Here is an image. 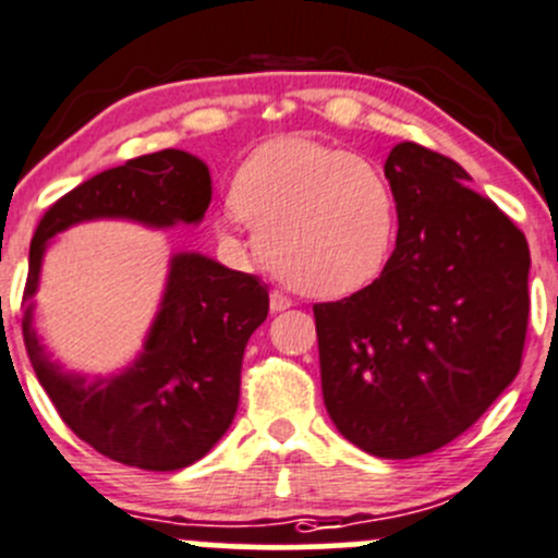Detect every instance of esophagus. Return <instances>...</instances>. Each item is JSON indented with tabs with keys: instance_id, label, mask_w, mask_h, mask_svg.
Wrapping results in <instances>:
<instances>
[{
	"instance_id": "34e87169",
	"label": "esophagus",
	"mask_w": 558,
	"mask_h": 558,
	"mask_svg": "<svg viewBox=\"0 0 558 558\" xmlns=\"http://www.w3.org/2000/svg\"><path fill=\"white\" fill-rule=\"evenodd\" d=\"M289 307H291V300L283 294V291H272V294H269V311L283 313L289 311Z\"/></svg>"
}]
</instances>
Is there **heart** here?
Returning <instances> with one entry per match:
<instances>
[{
	"mask_svg": "<svg viewBox=\"0 0 558 558\" xmlns=\"http://www.w3.org/2000/svg\"><path fill=\"white\" fill-rule=\"evenodd\" d=\"M251 223L283 283L335 300L384 272L397 199L378 165L307 137L258 145L232 183V207L216 216L221 240Z\"/></svg>",
	"mask_w": 558,
	"mask_h": 558,
	"instance_id": "1",
	"label": "heart"
}]
</instances>
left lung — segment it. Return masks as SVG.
Returning <instances> with one entry per match:
<instances>
[{"mask_svg":"<svg viewBox=\"0 0 558 558\" xmlns=\"http://www.w3.org/2000/svg\"><path fill=\"white\" fill-rule=\"evenodd\" d=\"M397 247L367 289L315 305L320 388L337 432L380 459L437 451L521 369L529 245L453 159L393 145Z\"/></svg>","mask_w":558,"mask_h":558,"instance_id":"obj_1","label":"left lung"}]
</instances>
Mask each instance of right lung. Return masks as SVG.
Masks as SVG:
<instances>
[{"instance_id": "right-lung-1", "label": "right lung", "mask_w": 558, "mask_h": 558, "mask_svg": "<svg viewBox=\"0 0 558 558\" xmlns=\"http://www.w3.org/2000/svg\"><path fill=\"white\" fill-rule=\"evenodd\" d=\"M210 199L205 161L167 148L94 174L61 196L29 247L24 342L39 386L83 442L137 470H183L227 435L238 413L245 345L269 311L267 286L205 253H172L159 311L137 356L116 373L88 375L56 362L37 331L43 258L50 240L77 223L172 229L199 221Z\"/></svg>"}]
</instances>
